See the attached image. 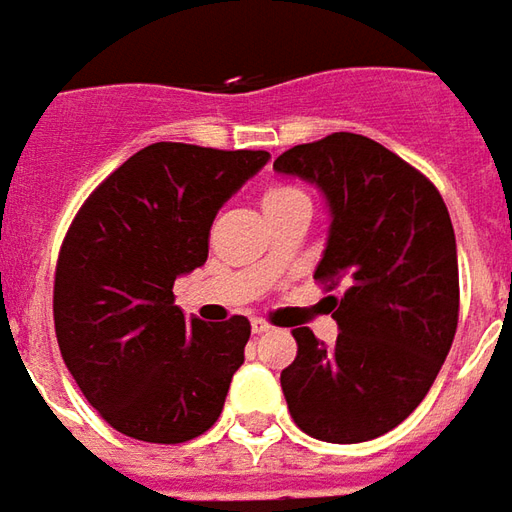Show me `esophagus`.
Returning a JSON list of instances; mask_svg holds the SVG:
<instances>
[{"label":"esophagus","mask_w":512,"mask_h":512,"mask_svg":"<svg viewBox=\"0 0 512 512\" xmlns=\"http://www.w3.org/2000/svg\"><path fill=\"white\" fill-rule=\"evenodd\" d=\"M250 329H253V335H264V332H270V324H264L262 318H253Z\"/></svg>","instance_id":"obj_1"}]
</instances>
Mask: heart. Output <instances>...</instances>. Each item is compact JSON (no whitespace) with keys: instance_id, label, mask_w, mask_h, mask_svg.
<instances>
[{"instance_id":"1","label":"heart","mask_w":512,"mask_h":512,"mask_svg":"<svg viewBox=\"0 0 512 512\" xmlns=\"http://www.w3.org/2000/svg\"><path fill=\"white\" fill-rule=\"evenodd\" d=\"M298 197H304L301 191L296 188H287V185H273V188H267L262 194V208H276V205H284V202L298 200Z\"/></svg>"}]
</instances>
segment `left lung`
Instances as JSON below:
<instances>
[{
    "mask_svg": "<svg viewBox=\"0 0 512 512\" xmlns=\"http://www.w3.org/2000/svg\"><path fill=\"white\" fill-rule=\"evenodd\" d=\"M273 168L321 191L329 231L315 279L346 284L327 298L335 344L293 329L298 358L281 372L287 408L315 440H375L423 403L454 344L451 216L417 168L352 132L293 146Z\"/></svg>",
    "mask_w": 512,
    "mask_h": 512,
    "instance_id": "1",
    "label": "left lung"
}]
</instances>
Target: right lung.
<instances>
[{"label": "right lung", "mask_w": 512, "mask_h": 512, "mask_svg": "<svg viewBox=\"0 0 512 512\" xmlns=\"http://www.w3.org/2000/svg\"><path fill=\"white\" fill-rule=\"evenodd\" d=\"M270 160L152 143L98 185L61 245L53 315L61 358L115 431L185 442L219 420L250 321L185 318L174 281L208 259L216 214Z\"/></svg>", "instance_id": "right-lung-1"}]
</instances>
